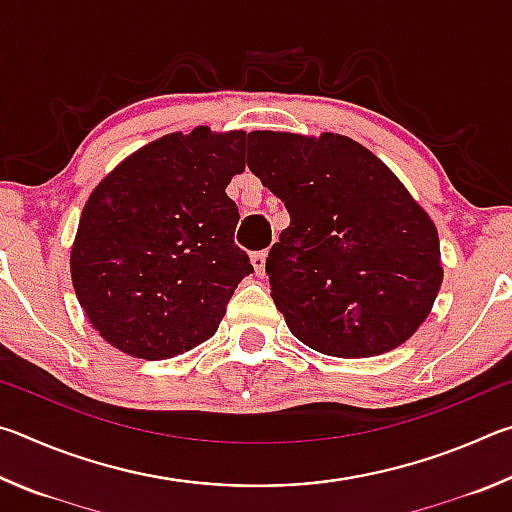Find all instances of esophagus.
<instances>
[{
	"instance_id": "esophagus-1",
	"label": "esophagus",
	"mask_w": 512,
	"mask_h": 512,
	"mask_svg": "<svg viewBox=\"0 0 512 512\" xmlns=\"http://www.w3.org/2000/svg\"><path fill=\"white\" fill-rule=\"evenodd\" d=\"M266 257H268L266 250H259V253H253V257H250V264H253L257 277L266 275Z\"/></svg>"
}]
</instances>
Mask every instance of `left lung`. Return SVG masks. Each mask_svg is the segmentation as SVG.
<instances>
[{
	"label": "left lung",
	"instance_id": "left-lung-1",
	"mask_svg": "<svg viewBox=\"0 0 512 512\" xmlns=\"http://www.w3.org/2000/svg\"><path fill=\"white\" fill-rule=\"evenodd\" d=\"M248 169L291 216L266 257L291 334L329 357L409 341L440 284L436 223L366 146L339 133L253 131Z\"/></svg>",
	"mask_w": 512,
	"mask_h": 512
}]
</instances>
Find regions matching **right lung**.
Wrapping results in <instances>:
<instances>
[{"label":"right lung","mask_w":512,"mask_h":512,"mask_svg":"<svg viewBox=\"0 0 512 512\" xmlns=\"http://www.w3.org/2000/svg\"><path fill=\"white\" fill-rule=\"evenodd\" d=\"M246 169V133H169L94 187L69 271L92 327L112 348L158 361L214 336L237 284L253 273L235 246L225 194Z\"/></svg>","instance_id":"obj_1"}]
</instances>
